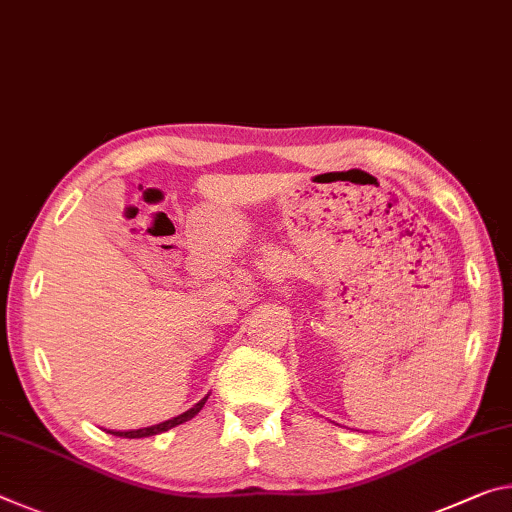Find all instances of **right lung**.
<instances>
[{
    "label": "right lung",
    "instance_id": "right-lung-1",
    "mask_svg": "<svg viewBox=\"0 0 512 512\" xmlns=\"http://www.w3.org/2000/svg\"><path fill=\"white\" fill-rule=\"evenodd\" d=\"M205 403H207V396H205V399H200L196 405H193V408H189L186 412H182V415H177V417L168 419V421H161V424H154V426H148V428H136V431H109V433H111V435H116V437H129V440H134V437H150V435H159V433L170 431V428L180 426V424H184V421H189V419L196 417L198 412L202 410V405H205Z\"/></svg>",
    "mask_w": 512,
    "mask_h": 512
}]
</instances>
